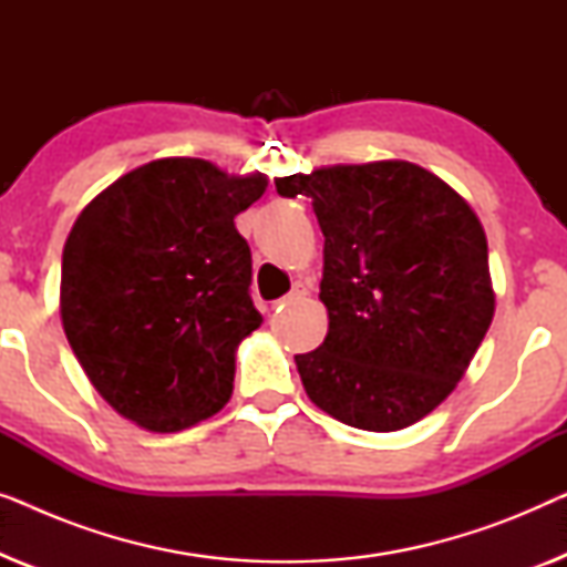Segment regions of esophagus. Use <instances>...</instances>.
Segmentation results:
<instances>
[{
    "mask_svg": "<svg viewBox=\"0 0 567 567\" xmlns=\"http://www.w3.org/2000/svg\"><path fill=\"white\" fill-rule=\"evenodd\" d=\"M309 297V286L307 284H297L293 289L286 293L284 299L276 301V307H286V305H297V301H305Z\"/></svg>",
    "mask_w": 567,
    "mask_h": 567,
    "instance_id": "obj_1",
    "label": "esophagus"
}]
</instances>
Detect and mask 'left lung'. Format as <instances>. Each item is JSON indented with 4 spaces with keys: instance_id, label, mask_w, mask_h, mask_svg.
Instances as JSON below:
<instances>
[{
    "instance_id": "obj_1",
    "label": "left lung",
    "mask_w": 567,
    "mask_h": 567,
    "mask_svg": "<svg viewBox=\"0 0 567 567\" xmlns=\"http://www.w3.org/2000/svg\"><path fill=\"white\" fill-rule=\"evenodd\" d=\"M276 190L312 198L324 235L328 336L293 355L307 398L361 431L417 423L454 392L493 322L477 214L405 159L276 177Z\"/></svg>"
}]
</instances>
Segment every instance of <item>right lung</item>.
<instances>
[{
	"instance_id": "obj_1",
	"label": "right lung",
	"mask_w": 567,
	"mask_h": 567,
	"mask_svg": "<svg viewBox=\"0 0 567 567\" xmlns=\"http://www.w3.org/2000/svg\"><path fill=\"white\" fill-rule=\"evenodd\" d=\"M266 188L262 173L162 157L76 216L61 258V324L90 384L131 423L175 433L229 402L237 346L262 322L235 216Z\"/></svg>"
}]
</instances>
